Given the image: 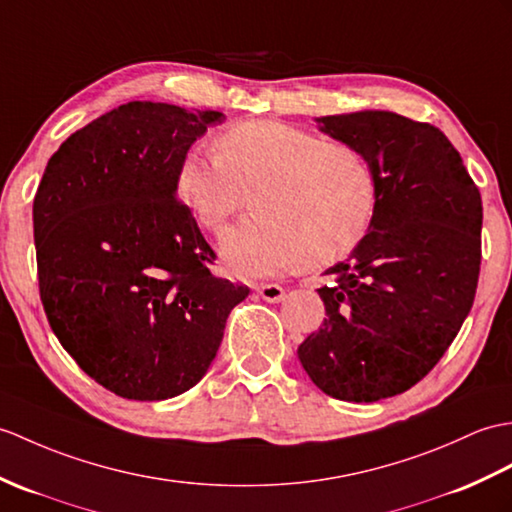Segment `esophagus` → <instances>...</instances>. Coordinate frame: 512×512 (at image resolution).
I'll list each match as a JSON object with an SVG mask.
<instances>
[{
  "instance_id": "34e87169",
  "label": "esophagus",
  "mask_w": 512,
  "mask_h": 512,
  "mask_svg": "<svg viewBox=\"0 0 512 512\" xmlns=\"http://www.w3.org/2000/svg\"><path fill=\"white\" fill-rule=\"evenodd\" d=\"M257 294L264 301H268V303H279V301H283L285 290L281 288L279 283H259L257 285Z\"/></svg>"
}]
</instances>
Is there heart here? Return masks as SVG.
I'll return each instance as SVG.
<instances>
[{"instance_id":"b5f03b06","label":"heart","mask_w":512,"mask_h":512,"mask_svg":"<svg viewBox=\"0 0 512 512\" xmlns=\"http://www.w3.org/2000/svg\"><path fill=\"white\" fill-rule=\"evenodd\" d=\"M174 192L202 229L220 233L253 200V218L220 240L235 275L270 277L329 264L368 233L379 202V176L349 141H325L279 120H242L216 139V154L187 148L174 170Z\"/></svg>"}]
</instances>
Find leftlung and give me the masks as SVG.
Returning a JSON list of instances; mask_svg holds the SVG:
<instances>
[{"mask_svg":"<svg viewBox=\"0 0 512 512\" xmlns=\"http://www.w3.org/2000/svg\"><path fill=\"white\" fill-rule=\"evenodd\" d=\"M316 122L368 154L379 202L351 257L325 272L327 318L296 353L325 395L371 403L421 382L458 336L478 288L482 198L432 124L390 111Z\"/></svg>","mask_w":512,"mask_h":512,"instance_id":"1","label":"left lung"}]
</instances>
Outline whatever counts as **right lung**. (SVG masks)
<instances>
[{"instance_id":"1","label":"right lung","mask_w":512,"mask_h":512,"mask_svg":"<svg viewBox=\"0 0 512 512\" xmlns=\"http://www.w3.org/2000/svg\"><path fill=\"white\" fill-rule=\"evenodd\" d=\"M218 111L128 102L67 137L34 196L39 292L63 349L124 399L196 386L248 290L211 275L216 253L174 192L181 154Z\"/></svg>"}]
</instances>
